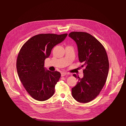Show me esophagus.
Segmentation results:
<instances>
[{
  "label": "esophagus",
  "instance_id": "34e87169",
  "mask_svg": "<svg viewBox=\"0 0 126 126\" xmlns=\"http://www.w3.org/2000/svg\"><path fill=\"white\" fill-rule=\"evenodd\" d=\"M61 76H62V77H64V76H65V75H67V72H65V71H63V72H61Z\"/></svg>",
  "mask_w": 126,
  "mask_h": 126
}]
</instances>
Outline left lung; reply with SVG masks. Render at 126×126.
Here are the masks:
<instances>
[{
  "label": "left lung",
  "mask_w": 126,
  "mask_h": 126,
  "mask_svg": "<svg viewBox=\"0 0 126 126\" xmlns=\"http://www.w3.org/2000/svg\"><path fill=\"white\" fill-rule=\"evenodd\" d=\"M68 36L76 42L79 61L83 63L82 67L85 66L84 77L78 78L71 94L78 102L88 103L100 94L106 82L109 67L107 52L103 45L87 32H72Z\"/></svg>",
  "instance_id": "1"
}]
</instances>
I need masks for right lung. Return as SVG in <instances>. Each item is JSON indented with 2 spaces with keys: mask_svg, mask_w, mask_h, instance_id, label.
Masks as SVG:
<instances>
[{
  "mask_svg": "<svg viewBox=\"0 0 126 126\" xmlns=\"http://www.w3.org/2000/svg\"><path fill=\"white\" fill-rule=\"evenodd\" d=\"M67 36V34L35 35L23 44L19 52L16 67L19 79L28 94L37 101L47 100L55 93L61 74L46 70L44 61L52 48Z\"/></svg>",
  "mask_w": 126,
  "mask_h": 126,
  "instance_id": "add662e5",
  "label": "right lung"
}]
</instances>
